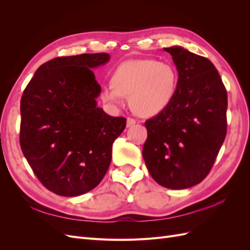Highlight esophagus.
I'll use <instances>...</instances> for the list:
<instances>
[{"label":"esophagus","instance_id":"esophagus-1","mask_svg":"<svg viewBox=\"0 0 250 250\" xmlns=\"http://www.w3.org/2000/svg\"><path fill=\"white\" fill-rule=\"evenodd\" d=\"M135 123H137V121L132 118H127V127H131L133 126Z\"/></svg>","mask_w":250,"mask_h":250}]
</instances>
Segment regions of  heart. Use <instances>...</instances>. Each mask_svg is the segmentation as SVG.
Listing matches in <instances>:
<instances>
[{"mask_svg": "<svg viewBox=\"0 0 250 250\" xmlns=\"http://www.w3.org/2000/svg\"><path fill=\"white\" fill-rule=\"evenodd\" d=\"M177 86L178 71L171 62L152 58L130 59L113 70L111 83L103 87L101 97L104 102L117 106L128 96L137 115L153 117L170 106Z\"/></svg>", "mask_w": 250, "mask_h": 250, "instance_id": "1", "label": "heart"}]
</instances>
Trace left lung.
<instances>
[{"label": "left lung", "instance_id": "left-lung-1", "mask_svg": "<svg viewBox=\"0 0 250 250\" xmlns=\"http://www.w3.org/2000/svg\"><path fill=\"white\" fill-rule=\"evenodd\" d=\"M178 71L170 106L146 121L143 157L158 185L183 190L207 177L226 135L228 94L215 65L179 46L164 48Z\"/></svg>", "mask_w": 250, "mask_h": 250}]
</instances>
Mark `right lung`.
I'll use <instances>...</instances> for the list:
<instances>
[{
    "label": "right lung",
    "instance_id": "right-lung-1",
    "mask_svg": "<svg viewBox=\"0 0 250 250\" xmlns=\"http://www.w3.org/2000/svg\"><path fill=\"white\" fill-rule=\"evenodd\" d=\"M107 53L57 57L42 64L21 99L20 144L30 167L49 191L74 197L101 183L111 147L126 119L97 106L101 93L92 69Z\"/></svg>",
    "mask_w": 250,
    "mask_h": 250
}]
</instances>
